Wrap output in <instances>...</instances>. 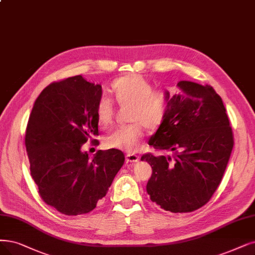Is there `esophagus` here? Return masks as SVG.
Returning a JSON list of instances; mask_svg holds the SVG:
<instances>
[{"instance_id":"obj_1","label":"esophagus","mask_w":255,"mask_h":255,"mask_svg":"<svg viewBox=\"0 0 255 255\" xmlns=\"http://www.w3.org/2000/svg\"><path fill=\"white\" fill-rule=\"evenodd\" d=\"M138 161H139V156H137L135 154H128L127 155V162L134 163V162H138Z\"/></svg>"}]
</instances>
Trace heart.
<instances>
[{"label": "heart", "instance_id": "obj_1", "mask_svg": "<svg viewBox=\"0 0 255 255\" xmlns=\"http://www.w3.org/2000/svg\"><path fill=\"white\" fill-rule=\"evenodd\" d=\"M112 91L117 103L129 105V125L115 128L107 136L105 143L110 148L133 152L144 136L143 126L148 129L158 128L165 117L167 95L162 90H152L149 81L139 74H128L114 80ZM96 117L103 127H109L114 118V104L104 96L96 107Z\"/></svg>", "mask_w": 255, "mask_h": 255}]
</instances>
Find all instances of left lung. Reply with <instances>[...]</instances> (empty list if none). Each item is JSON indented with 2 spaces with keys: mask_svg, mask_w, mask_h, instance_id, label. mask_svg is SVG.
<instances>
[{
  "mask_svg": "<svg viewBox=\"0 0 255 255\" xmlns=\"http://www.w3.org/2000/svg\"><path fill=\"white\" fill-rule=\"evenodd\" d=\"M167 95L164 119L148 144L174 157L145 154L152 168L146 191L166 211L191 212L204 206L220 185L233 147V134L222 98L212 87L178 83Z\"/></svg>",
  "mask_w": 255,
  "mask_h": 255,
  "instance_id": "8db88e82",
  "label": "left lung"
}]
</instances>
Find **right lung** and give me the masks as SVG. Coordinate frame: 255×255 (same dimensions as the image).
Masks as SVG:
<instances>
[{"label":"right lung","instance_id":"1","mask_svg":"<svg viewBox=\"0 0 255 255\" xmlns=\"http://www.w3.org/2000/svg\"><path fill=\"white\" fill-rule=\"evenodd\" d=\"M101 95V86L81 75L52 83L36 98L28 120L30 174L43 201L66 216L92 211L125 163L119 149L98 150L92 159L81 151L89 138L99 135Z\"/></svg>","mask_w":255,"mask_h":255}]
</instances>
